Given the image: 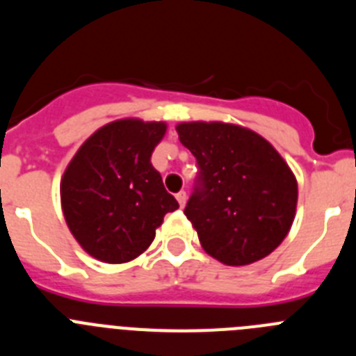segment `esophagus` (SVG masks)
<instances>
[{"mask_svg":"<svg viewBox=\"0 0 356 356\" xmlns=\"http://www.w3.org/2000/svg\"><path fill=\"white\" fill-rule=\"evenodd\" d=\"M176 200H178L180 207H185V203H187V193H185V191H180V193L176 194Z\"/></svg>","mask_w":356,"mask_h":356,"instance_id":"34e87169","label":"esophagus"}]
</instances>
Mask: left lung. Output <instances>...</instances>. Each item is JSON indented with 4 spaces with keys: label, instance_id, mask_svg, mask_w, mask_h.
Returning a JSON list of instances; mask_svg holds the SVG:
<instances>
[{
    "label": "left lung",
    "instance_id": "left-lung-1",
    "mask_svg": "<svg viewBox=\"0 0 356 356\" xmlns=\"http://www.w3.org/2000/svg\"><path fill=\"white\" fill-rule=\"evenodd\" d=\"M200 165L185 216L201 248L225 266H248L273 253L296 217L298 181L257 131L221 121L176 124Z\"/></svg>",
    "mask_w": 356,
    "mask_h": 356
}]
</instances>
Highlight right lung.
I'll list each match as a JSON object with an SVG mask.
<instances>
[{
    "label": "right lung",
    "mask_w": 356,
    "mask_h": 356,
    "mask_svg": "<svg viewBox=\"0 0 356 356\" xmlns=\"http://www.w3.org/2000/svg\"><path fill=\"white\" fill-rule=\"evenodd\" d=\"M165 130L163 121L118 119L94 131L67 163L62 212L72 237L94 259H137L151 246L163 216L178 209L151 165Z\"/></svg>",
    "instance_id": "obj_1"
}]
</instances>
